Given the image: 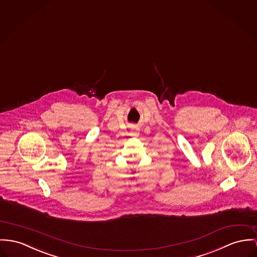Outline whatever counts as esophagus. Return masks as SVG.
Segmentation results:
<instances>
[{"label":"esophagus","instance_id":"obj_1","mask_svg":"<svg viewBox=\"0 0 257 257\" xmlns=\"http://www.w3.org/2000/svg\"><path fill=\"white\" fill-rule=\"evenodd\" d=\"M139 134L140 133H139L138 130H135V131L131 132V136H133V137H138Z\"/></svg>","mask_w":257,"mask_h":257}]
</instances>
